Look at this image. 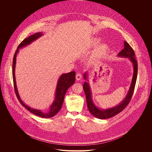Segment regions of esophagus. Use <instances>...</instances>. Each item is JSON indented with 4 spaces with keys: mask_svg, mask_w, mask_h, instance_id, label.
Wrapping results in <instances>:
<instances>
[{
    "mask_svg": "<svg viewBox=\"0 0 152 152\" xmlns=\"http://www.w3.org/2000/svg\"><path fill=\"white\" fill-rule=\"evenodd\" d=\"M81 78H82V75H81L80 73H77V74L76 75V79L77 80H80Z\"/></svg>",
    "mask_w": 152,
    "mask_h": 152,
    "instance_id": "esophagus-1",
    "label": "esophagus"
}]
</instances>
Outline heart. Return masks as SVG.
Listing matches in <instances>:
<instances>
[{"instance_id":"heart-1","label":"heart","mask_w":152,"mask_h":152,"mask_svg":"<svg viewBox=\"0 0 152 152\" xmlns=\"http://www.w3.org/2000/svg\"><path fill=\"white\" fill-rule=\"evenodd\" d=\"M107 48L106 45H101L100 46H99V48L97 49V50L96 52V54H95L96 57H97V58L102 57L103 56H104L105 55V53L107 52Z\"/></svg>"}]
</instances>
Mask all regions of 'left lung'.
<instances>
[{"label": "left lung", "mask_w": 152, "mask_h": 152, "mask_svg": "<svg viewBox=\"0 0 152 152\" xmlns=\"http://www.w3.org/2000/svg\"><path fill=\"white\" fill-rule=\"evenodd\" d=\"M124 49L118 53V56L120 57H124V58H128L130 61L132 62L134 66V75L132 80V82L130 86V88L126 95L124 99L117 106L113 107L112 108H110L107 110H100L97 107L94 103L92 100L91 97V91L90 89V86L89 83L87 82H85L83 85V90L85 93L86 103H87V106L88 108V110L91 113V114L99 119H107L113 117L117 115V114L121 112L124 108L128 105L130 100H131L134 91L135 89V86L137 81V74H138V64L137 61L135 59V55L133 49L130 46L128 42L124 41ZM86 72L83 75L84 79L87 80V76H86Z\"/></svg>", "instance_id": "obj_1"}]
</instances>
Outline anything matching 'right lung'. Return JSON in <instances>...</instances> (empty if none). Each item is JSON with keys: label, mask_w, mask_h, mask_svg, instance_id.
<instances>
[{"label": "right lung", "mask_w": 152, "mask_h": 152, "mask_svg": "<svg viewBox=\"0 0 152 152\" xmlns=\"http://www.w3.org/2000/svg\"><path fill=\"white\" fill-rule=\"evenodd\" d=\"M42 35V34L41 32H38L34 35H32L28 37L27 38H25L24 40L21 42L20 44L18 45L14 58H13V62H12V78H13V82H14V90L15 92V94L17 96V99H18L20 103L22 104L26 109H27L28 111H29L31 113H33L34 114L39 116L42 118H50L55 115L61 110L62 107V105L64 102V96L66 94L68 88L74 84L75 82V72L73 71L68 73H64L61 75L60 77L58 79L56 89V93H55V100L52 104V105L49 107V111L46 113L42 112L41 110H35L33 108H31L27 105H26L20 99V97L19 96L17 86H16V82H15V67L16 64V56L19 51V49L23 48L25 46H26L28 45H30L31 42H32L34 41L37 39L38 38H39Z\"/></svg>", "instance_id": "1"}]
</instances>
